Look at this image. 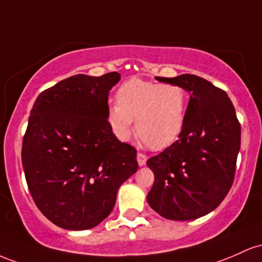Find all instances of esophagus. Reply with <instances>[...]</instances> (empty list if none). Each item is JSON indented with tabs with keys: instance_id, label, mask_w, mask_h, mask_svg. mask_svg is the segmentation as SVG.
<instances>
[{
	"instance_id": "34e87169",
	"label": "esophagus",
	"mask_w": 262,
	"mask_h": 262,
	"mask_svg": "<svg viewBox=\"0 0 262 262\" xmlns=\"http://www.w3.org/2000/svg\"><path fill=\"white\" fill-rule=\"evenodd\" d=\"M146 161H147V156L145 154H141V152H139V154H137V162H139L140 166H145Z\"/></svg>"
}]
</instances>
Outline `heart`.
I'll list each match as a JSON object with an SVG mask.
<instances>
[{
	"label": "heart",
	"mask_w": 262,
	"mask_h": 262,
	"mask_svg": "<svg viewBox=\"0 0 262 262\" xmlns=\"http://www.w3.org/2000/svg\"><path fill=\"white\" fill-rule=\"evenodd\" d=\"M188 93L179 84H161L132 78L116 92L107 122L114 136L127 141L136 132L145 145L162 149L172 145L186 125Z\"/></svg>",
	"instance_id": "heart-1"
}]
</instances>
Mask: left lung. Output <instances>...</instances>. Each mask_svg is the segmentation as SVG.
Segmentation results:
<instances>
[{"mask_svg": "<svg viewBox=\"0 0 262 262\" xmlns=\"http://www.w3.org/2000/svg\"><path fill=\"white\" fill-rule=\"evenodd\" d=\"M190 93L179 139L148 158L155 182L149 207L163 218L192 220L210 213L233 186L242 126L228 94L201 76L157 78Z\"/></svg>", "mask_w": 262, "mask_h": 262, "instance_id": "left-lung-1", "label": "left lung"}]
</instances>
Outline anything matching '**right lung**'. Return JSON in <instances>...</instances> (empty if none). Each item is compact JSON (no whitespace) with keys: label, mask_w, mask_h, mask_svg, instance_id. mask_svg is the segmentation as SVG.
Masks as SVG:
<instances>
[{"label":"right lung","mask_w":262,"mask_h":262,"mask_svg":"<svg viewBox=\"0 0 262 262\" xmlns=\"http://www.w3.org/2000/svg\"><path fill=\"white\" fill-rule=\"evenodd\" d=\"M119 80L116 72L73 75L40 93L31 110L22 142L26 181L38 209L63 229L101 223L139 168L136 148L107 122L108 93Z\"/></svg>","instance_id":"obj_1"}]
</instances>
